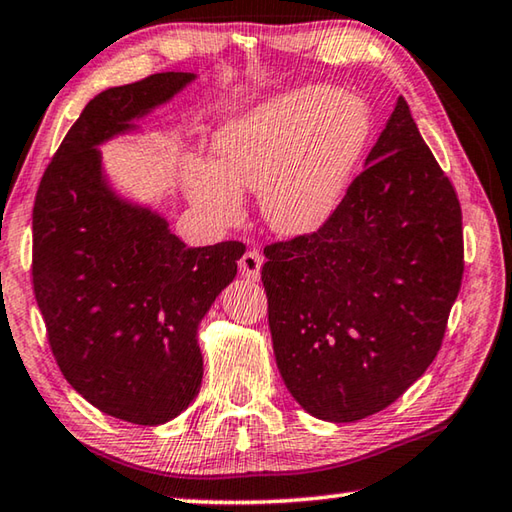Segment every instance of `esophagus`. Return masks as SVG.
Listing matches in <instances>:
<instances>
[{
	"label": "esophagus",
	"instance_id": "obj_1",
	"mask_svg": "<svg viewBox=\"0 0 512 512\" xmlns=\"http://www.w3.org/2000/svg\"><path fill=\"white\" fill-rule=\"evenodd\" d=\"M262 264V255H259L257 250H248V253H244V257L239 259V273L241 277H246L248 282H257L259 273H262Z\"/></svg>",
	"mask_w": 512,
	"mask_h": 512
}]
</instances>
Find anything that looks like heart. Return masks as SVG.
Wrapping results in <instances>:
<instances>
[{
    "mask_svg": "<svg viewBox=\"0 0 512 512\" xmlns=\"http://www.w3.org/2000/svg\"><path fill=\"white\" fill-rule=\"evenodd\" d=\"M370 128V110L354 94L325 85L284 92L216 133V164L183 162L189 198L219 225H237L241 192L262 194L275 232L314 235L339 210Z\"/></svg>",
    "mask_w": 512,
    "mask_h": 512,
    "instance_id": "obj_1",
    "label": "heart"
}]
</instances>
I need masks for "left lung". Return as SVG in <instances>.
Returning <instances> with one entry per match:
<instances>
[{"label": "left lung", "mask_w": 512, "mask_h": 512, "mask_svg": "<svg viewBox=\"0 0 512 512\" xmlns=\"http://www.w3.org/2000/svg\"><path fill=\"white\" fill-rule=\"evenodd\" d=\"M280 375L318 420L384 411L436 359L463 280L461 203L397 99L339 210L266 246Z\"/></svg>", "instance_id": "8db88e82"}]
</instances>
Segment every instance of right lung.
<instances>
[{
  "instance_id": "add662e5",
  "label": "right lung",
  "mask_w": 512,
  "mask_h": 512,
  "mask_svg": "<svg viewBox=\"0 0 512 512\" xmlns=\"http://www.w3.org/2000/svg\"><path fill=\"white\" fill-rule=\"evenodd\" d=\"M196 79L162 72L97 94L69 128L33 205V291L65 379L112 418L155 427L198 395V325L246 246L187 248L164 216L121 198L99 144L135 131Z\"/></svg>"
}]
</instances>
